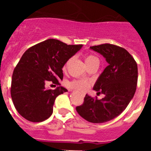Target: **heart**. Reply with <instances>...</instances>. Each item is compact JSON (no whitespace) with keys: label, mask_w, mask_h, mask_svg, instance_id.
<instances>
[{"label":"heart","mask_w":151,"mask_h":151,"mask_svg":"<svg viewBox=\"0 0 151 151\" xmlns=\"http://www.w3.org/2000/svg\"><path fill=\"white\" fill-rule=\"evenodd\" d=\"M69 61H70V60L65 64L64 69H66V66H68V63H69ZM85 61L87 66L93 63L99 64V60H98V58H97V57H95L94 55H92V54H88V55L85 56ZM90 82H89L88 81H86V80H73V81L69 82V83H68V86H69L70 88L79 92L85 91L87 90V89L90 87Z\"/></svg>","instance_id":"b5f03b06"}]
</instances>
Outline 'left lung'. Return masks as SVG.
Listing matches in <instances>:
<instances>
[{
  "instance_id": "left-lung-1",
  "label": "left lung",
  "mask_w": 151,
  "mask_h": 151,
  "mask_svg": "<svg viewBox=\"0 0 151 151\" xmlns=\"http://www.w3.org/2000/svg\"><path fill=\"white\" fill-rule=\"evenodd\" d=\"M106 58L108 66L94 86L104 97L97 100L86 94L76 111L85 120L102 123L118 116L127 107L135 93L138 66L133 57L123 47L111 44L90 47Z\"/></svg>"
}]
</instances>
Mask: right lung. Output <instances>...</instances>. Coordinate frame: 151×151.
<instances>
[{
  "label": "right lung",
  "mask_w": 151,
  "mask_h": 151,
  "mask_svg": "<svg viewBox=\"0 0 151 151\" xmlns=\"http://www.w3.org/2000/svg\"><path fill=\"white\" fill-rule=\"evenodd\" d=\"M82 45H66L57 39H47L31 47L22 56L12 76V101L18 113L32 122L45 121L51 116L56 97L66 88L60 86L63 78L62 68ZM51 81L59 86L47 89Z\"/></svg>",
  "instance_id": "1"
}]
</instances>
